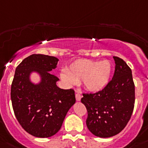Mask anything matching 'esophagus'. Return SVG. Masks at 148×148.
<instances>
[{"label": "esophagus", "mask_w": 148, "mask_h": 148, "mask_svg": "<svg viewBox=\"0 0 148 148\" xmlns=\"http://www.w3.org/2000/svg\"><path fill=\"white\" fill-rule=\"evenodd\" d=\"M81 98H82V95H80V94H79V93L75 94V99H76L77 101H81Z\"/></svg>", "instance_id": "esophagus-1"}]
</instances>
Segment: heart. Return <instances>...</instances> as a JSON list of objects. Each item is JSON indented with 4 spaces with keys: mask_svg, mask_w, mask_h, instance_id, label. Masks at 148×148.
Masks as SVG:
<instances>
[{
    "mask_svg": "<svg viewBox=\"0 0 148 148\" xmlns=\"http://www.w3.org/2000/svg\"><path fill=\"white\" fill-rule=\"evenodd\" d=\"M111 73L112 67L108 61L82 59L71 63L65 72L61 73L60 77L68 85H74L82 80L87 91L98 92L109 83Z\"/></svg>",
    "mask_w": 148,
    "mask_h": 148,
    "instance_id": "heart-1",
    "label": "heart"
}]
</instances>
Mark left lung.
Returning <instances> with one entry per match:
<instances>
[{
	"instance_id": "1",
	"label": "left lung",
	"mask_w": 148,
	"mask_h": 148,
	"mask_svg": "<svg viewBox=\"0 0 148 148\" xmlns=\"http://www.w3.org/2000/svg\"><path fill=\"white\" fill-rule=\"evenodd\" d=\"M113 59L116 66L112 80L102 91L84 94L81 99L88 110V129L100 138L119 134L131 118L135 105L131 69L119 57H113Z\"/></svg>"
}]
</instances>
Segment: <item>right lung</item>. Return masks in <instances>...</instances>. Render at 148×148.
I'll return each instance as SVG.
<instances>
[{
  "label": "right lung",
  "instance_id": "add662e5",
  "mask_svg": "<svg viewBox=\"0 0 148 148\" xmlns=\"http://www.w3.org/2000/svg\"><path fill=\"white\" fill-rule=\"evenodd\" d=\"M58 61L48 55L32 54L16 69L11 85L13 109L21 126L35 137L54 135L75 103L74 91L57 87L59 79L51 73ZM33 73L39 75L38 83L31 81Z\"/></svg>",
  "mask_w": 148,
  "mask_h": 148
}]
</instances>
